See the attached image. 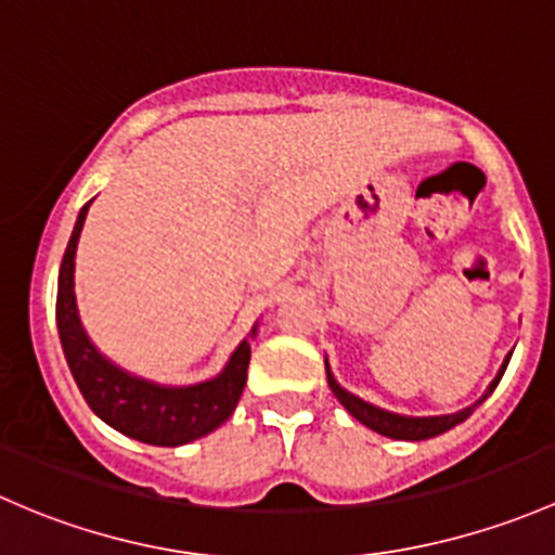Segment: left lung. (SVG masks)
Returning a JSON list of instances; mask_svg holds the SVG:
<instances>
[{"instance_id": "8db88e82", "label": "left lung", "mask_w": 555, "mask_h": 555, "mask_svg": "<svg viewBox=\"0 0 555 555\" xmlns=\"http://www.w3.org/2000/svg\"><path fill=\"white\" fill-rule=\"evenodd\" d=\"M511 356H513V352H507L505 363H502V369L496 371L494 382H491V385L487 387V392H483V396L478 398L476 403L467 405V409H462V411H456V414H443V416H403V414H392V411H385V409H379V405L365 403L363 398H358V396H352V392H347L345 387H341L339 382L334 379V374H331L328 361H325V374H328V385H331V390H334V396L339 398V403L345 405V409L350 411V414L356 416V420L361 422V425L371 427V430L379 433V436L396 438V441H427V438L441 436V433H447L454 425H460V422H465L467 416L473 414V409H476L478 403L487 401L491 392H494V387L500 385L502 374H505L507 363H511Z\"/></svg>"}]
</instances>
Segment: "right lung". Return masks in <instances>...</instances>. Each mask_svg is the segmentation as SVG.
<instances>
[{"label":"right lung","instance_id":"obj_1","mask_svg":"<svg viewBox=\"0 0 555 555\" xmlns=\"http://www.w3.org/2000/svg\"><path fill=\"white\" fill-rule=\"evenodd\" d=\"M88 208L90 203H85L68 237L59 272V301H55L61 345H64L74 382L90 409L122 436L152 443V447H184V443L197 441L224 425L235 411L245 379H248V339L240 341L230 363L216 379L190 387L154 385L106 361L85 334L77 299H74V256H77L79 232H82ZM254 334L256 325L250 331V336Z\"/></svg>","mask_w":555,"mask_h":555}]
</instances>
